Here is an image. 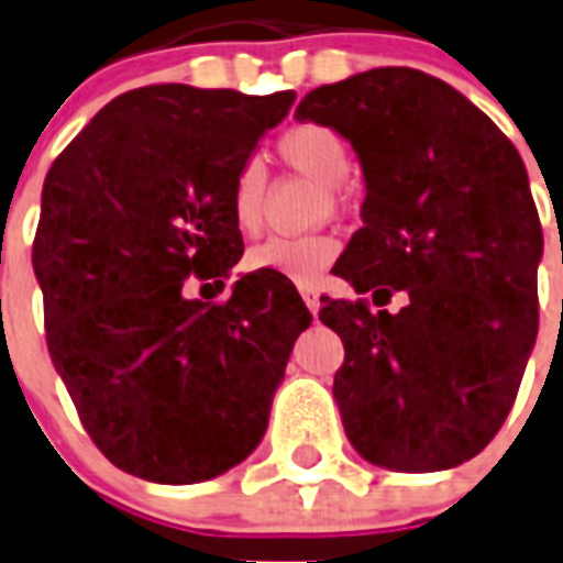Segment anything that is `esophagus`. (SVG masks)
I'll list each match as a JSON object with an SVG mask.
<instances>
[{
	"mask_svg": "<svg viewBox=\"0 0 563 563\" xmlns=\"http://www.w3.org/2000/svg\"><path fill=\"white\" fill-rule=\"evenodd\" d=\"M300 295H303L306 309L312 314H318V309H321V297H318V291H314L312 286H300Z\"/></svg>",
	"mask_w": 563,
	"mask_h": 563,
	"instance_id": "obj_1",
	"label": "esophagus"
}]
</instances>
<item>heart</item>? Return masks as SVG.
Masks as SVG:
<instances>
[{
	"label": "heart",
	"instance_id": "b5f03b06",
	"mask_svg": "<svg viewBox=\"0 0 563 563\" xmlns=\"http://www.w3.org/2000/svg\"><path fill=\"white\" fill-rule=\"evenodd\" d=\"M277 155L291 170L303 173L335 194L353 173L346 141L321 123H300L283 132ZM231 213L242 234H257L266 213V170L260 162L242 164L231 187ZM338 245L332 236H272L249 251V272L280 274L291 283H314L335 260Z\"/></svg>",
	"mask_w": 563,
	"mask_h": 563
}]
</instances>
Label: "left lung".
Segmentation results:
<instances>
[{
  "instance_id": "8db88e82",
  "label": "left lung",
  "mask_w": 563,
  "mask_h": 563,
  "mask_svg": "<svg viewBox=\"0 0 563 563\" xmlns=\"http://www.w3.org/2000/svg\"><path fill=\"white\" fill-rule=\"evenodd\" d=\"M297 118L350 141L367 187L332 272L376 306L408 295L396 314L323 300L344 341L332 396L346 440L390 472L454 468L500 431L538 335L527 167L486 112L416 68L321 86Z\"/></svg>"
}]
</instances>
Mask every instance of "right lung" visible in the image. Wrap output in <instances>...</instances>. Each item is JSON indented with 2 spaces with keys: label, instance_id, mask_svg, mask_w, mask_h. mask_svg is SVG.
I'll list each match as a JSON object with an SVG mask.
<instances>
[{
  "label": "right lung",
  "instance_id": "1",
  "mask_svg": "<svg viewBox=\"0 0 563 563\" xmlns=\"http://www.w3.org/2000/svg\"><path fill=\"white\" fill-rule=\"evenodd\" d=\"M291 103L295 91L144 86L100 109L45 176L34 274L48 353L126 474L202 483L266 433L312 314L280 274H242L219 306L187 300L185 280L222 283L240 263L231 187Z\"/></svg>",
  "mask_w": 563,
  "mask_h": 563
}]
</instances>
